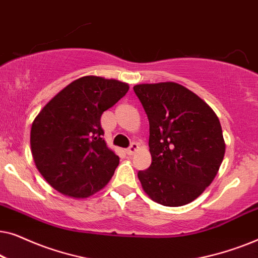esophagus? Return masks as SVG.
<instances>
[{
	"label": "esophagus",
	"instance_id": "esophagus-1",
	"mask_svg": "<svg viewBox=\"0 0 258 258\" xmlns=\"http://www.w3.org/2000/svg\"><path fill=\"white\" fill-rule=\"evenodd\" d=\"M137 150H139V144H137V143H132V146H130L128 149H126V154H128V155H134Z\"/></svg>",
	"mask_w": 258,
	"mask_h": 258
}]
</instances>
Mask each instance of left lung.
Returning <instances> with one entry per match:
<instances>
[{"mask_svg":"<svg viewBox=\"0 0 258 258\" xmlns=\"http://www.w3.org/2000/svg\"><path fill=\"white\" fill-rule=\"evenodd\" d=\"M134 91L150 125L151 164L137 174L144 192L162 206H185L211 184L223 161L220 119L178 83L136 84Z\"/></svg>","mask_w":258,"mask_h":258,"instance_id":"left-lung-1","label":"left lung"}]
</instances>
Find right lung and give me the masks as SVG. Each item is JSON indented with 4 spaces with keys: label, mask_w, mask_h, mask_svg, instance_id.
I'll use <instances>...</instances> for the list:
<instances>
[{
    "label": "right lung",
    "mask_w": 258,
    "mask_h": 258,
    "mask_svg": "<svg viewBox=\"0 0 258 258\" xmlns=\"http://www.w3.org/2000/svg\"><path fill=\"white\" fill-rule=\"evenodd\" d=\"M128 90L129 84L117 80L80 77L35 117L30 132L35 165L62 195L87 199L110 181L119 157L102 137L101 116Z\"/></svg>",
    "instance_id": "right-lung-1"
}]
</instances>
